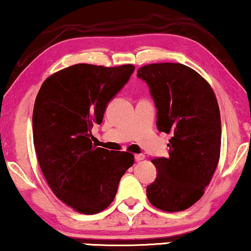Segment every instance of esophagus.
Listing matches in <instances>:
<instances>
[{
    "label": "esophagus",
    "mask_w": 251,
    "mask_h": 251,
    "mask_svg": "<svg viewBox=\"0 0 251 251\" xmlns=\"http://www.w3.org/2000/svg\"><path fill=\"white\" fill-rule=\"evenodd\" d=\"M145 157H146V156H145L144 154H137L136 156H134V158H136L137 162L143 161V159H145Z\"/></svg>",
    "instance_id": "1"
}]
</instances>
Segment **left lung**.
<instances>
[{"label": "left lung", "instance_id": "obj_1", "mask_svg": "<svg viewBox=\"0 0 251 251\" xmlns=\"http://www.w3.org/2000/svg\"><path fill=\"white\" fill-rule=\"evenodd\" d=\"M137 75L150 86L157 107V128L171 133L169 157L152 158L157 177L147 198L164 212H181L202 197L221 152V115L205 78L181 63H151Z\"/></svg>", "mask_w": 251, "mask_h": 251}]
</instances>
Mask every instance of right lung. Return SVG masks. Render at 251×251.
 <instances>
[{"label":"right lung","instance_id":"1","mask_svg":"<svg viewBox=\"0 0 251 251\" xmlns=\"http://www.w3.org/2000/svg\"><path fill=\"white\" fill-rule=\"evenodd\" d=\"M133 70L132 64H75L50 75L36 97L32 137L39 166L53 194L78 213L107 208L134 162L131 152L110 151L90 139L94 123L100 125Z\"/></svg>","mask_w":251,"mask_h":251}]
</instances>
